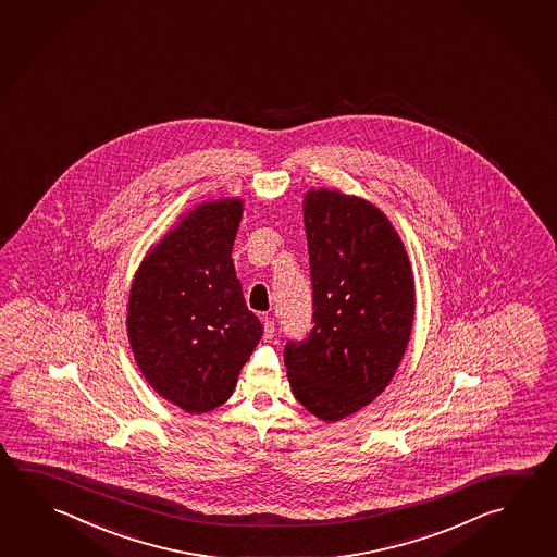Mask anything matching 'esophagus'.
<instances>
[{
	"mask_svg": "<svg viewBox=\"0 0 557 557\" xmlns=\"http://www.w3.org/2000/svg\"><path fill=\"white\" fill-rule=\"evenodd\" d=\"M274 336H275L274 321H272V319H268V317H265V319H264V341L265 342L274 341Z\"/></svg>",
	"mask_w": 557,
	"mask_h": 557,
	"instance_id": "34e87169",
	"label": "esophagus"
}]
</instances>
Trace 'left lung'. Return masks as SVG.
<instances>
[{"mask_svg": "<svg viewBox=\"0 0 557 557\" xmlns=\"http://www.w3.org/2000/svg\"><path fill=\"white\" fill-rule=\"evenodd\" d=\"M302 221L314 326L285 344L283 360L295 399L336 422L393 380L409 344L414 280L397 231L370 201L311 189Z\"/></svg>", "mask_w": 557, "mask_h": 557, "instance_id": "1", "label": "left lung"}]
</instances>
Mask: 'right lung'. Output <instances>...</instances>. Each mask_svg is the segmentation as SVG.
I'll list each match as a JSON object with an SVG mask.
<instances>
[{
  "instance_id": "obj_1",
  "label": "right lung",
  "mask_w": 557,
  "mask_h": 557,
  "mask_svg": "<svg viewBox=\"0 0 557 557\" xmlns=\"http://www.w3.org/2000/svg\"><path fill=\"white\" fill-rule=\"evenodd\" d=\"M240 216V199L197 206L148 252L128 295L138 368L158 395L189 414L233 395L264 334L231 258Z\"/></svg>"
}]
</instances>
